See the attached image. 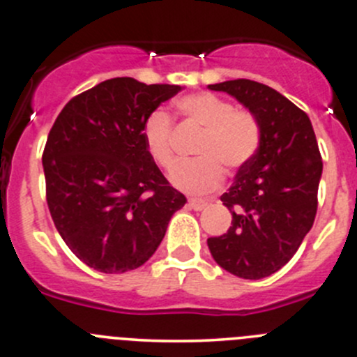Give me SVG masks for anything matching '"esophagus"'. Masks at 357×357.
Here are the masks:
<instances>
[{
	"label": "esophagus",
	"instance_id": "esophagus-1",
	"mask_svg": "<svg viewBox=\"0 0 357 357\" xmlns=\"http://www.w3.org/2000/svg\"><path fill=\"white\" fill-rule=\"evenodd\" d=\"M188 205L193 208V211H202V208L207 207V202L202 199H190Z\"/></svg>",
	"mask_w": 357,
	"mask_h": 357
}]
</instances>
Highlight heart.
I'll return each instance as SVG.
<instances>
[{
	"label": "heart",
	"instance_id": "b5f03b06",
	"mask_svg": "<svg viewBox=\"0 0 357 357\" xmlns=\"http://www.w3.org/2000/svg\"><path fill=\"white\" fill-rule=\"evenodd\" d=\"M183 121L202 129L197 139L193 160L174 167L171 181L176 188L188 193H207L225 179V169L231 171L247 165L261 149L262 128L252 112L235 109L231 102L212 93L183 96L176 105ZM143 143L158 167L174 164V128L164 110H153L142 128Z\"/></svg>",
	"mask_w": 357,
	"mask_h": 357
}]
</instances>
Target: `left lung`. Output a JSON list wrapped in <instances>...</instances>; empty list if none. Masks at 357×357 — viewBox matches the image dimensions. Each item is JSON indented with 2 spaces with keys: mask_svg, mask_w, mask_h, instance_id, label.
<instances>
[{
  "mask_svg": "<svg viewBox=\"0 0 357 357\" xmlns=\"http://www.w3.org/2000/svg\"><path fill=\"white\" fill-rule=\"evenodd\" d=\"M235 96L259 119L262 142L221 202L233 215L221 236L207 240L214 261L231 275L261 280L294 257L314 222L323 160L304 110L250 79L208 84Z\"/></svg>",
  "mask_w": 357,
  "mask_h": 357,
  "instance_id": "left-lung-1",
  "label": "left lung"
}]
</instances>
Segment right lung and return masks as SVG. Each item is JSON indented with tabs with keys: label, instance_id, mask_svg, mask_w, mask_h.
I'll return each mask as SVG.
<instances>
[{
	"label": "right lung",
	"instance_id": "right-lung-1",
	"mask_svg": "<svg viewBox=\"0 0 357 357\" xmlns=\"http://www.w3.org/2000/svg\"><path fill=\"white\" fill-rule=\"evenodd\" d=\"M179 89L109 79L74 96L50 131L43 152L50 214L72 254L96 271L145 264L186 204L142 136L145 119Z\"/></svg>",
	"mask_w": 357,
	"mask_h": 357
}]
</instances>
